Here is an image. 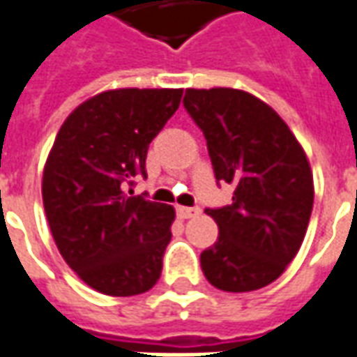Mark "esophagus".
Wrapping results in <instances>:
<instances>
[{
	"label": "esophagus",
	"mask_w": 357,
	"mask_h": 357,
	"mask_svg": "<svg viewBox=\"0 0 357 357\" xmlns=\"http://www.w3.org/2000/svg\"><path fill=\"white\" fill-rule=\"evenodd\" d=\"M176 213H178L179 219H191V217L199 215V209L197 207H178Z\"/></svg>",
	"instance_id": "obj_1"
}]
</instances>
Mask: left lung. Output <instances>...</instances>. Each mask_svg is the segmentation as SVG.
Segmentation results:
<instances>
[{"instance_id": "1", "label": "left lung", "mask_w": 357, "mask_h": 357, "mask_svg": "<svg viewBox=\"0 0 357 357\" xmlns=\"http://www.w3.org/2000/svg\"><path fill=\"white\" fill-rule=\"evenodd\" d=\"M183 107L207 140L217 183L234 185L232 203L207 207L219 240L201 252L217 289H261L297 252L312 211V174L283 119L240 89H185Z\"/></svg>"}]
</instances>
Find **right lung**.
I'll list each match as a JSON object with an SVG mask.
<instances>
[{
	"label": "right lung",
	"mask_w": 357,
	"mask_h": 357,
	"mask_svg": "<svg viewBox=\"0 0 357 357\" xmlns=\"http://www.w3.org/2000/svg\"><path fill=\"white\" fill-rule=\"evenodd\" d=\"M183 89H113L64 121L48 154L43 201L66 264L89 287L113 297L152 289L172 238L174 207L125 183L146 178L150 142L176 113Z\"/></svg>",
	"instance_id": "1"
}]
</instances>
